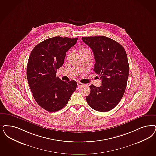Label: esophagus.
<instances>
[{
  "label": "esophagus",
  "mask_w": 156,
  "mask_h": 156,
  "mask_svg": "<svg viewBox=\"0 0 156 156\" xmlns=\"http://www.w3.org/2000/svg\"><path fill=\"white\" fill-rule=\"evenodd\" d=\"M83 85V84L81 82H78L77 83V86H78V87H81V86H82Z\"/></svg>",
  "instance_id": "34e87169"
}]
</instances>
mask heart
Masks as SVG:
<instances>
[{
    "label": "heart",
    "mask_w": 156,
    "mask_h": 156,
    "mask_svg": "<svg viewBox=\"0 0 156 156\" xmlns=\"http://www.w3.org/2000/svg\"><path fill=\"white\" fill-rule=\"evenodd\" d=\"M90 50H89L88 49L86 48L85 47H81V48L80 49V53L81 52H85L87 51H89Z\"/></svg>",
    "instance_id": "heart-1"
}]
</instances>
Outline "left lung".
Returning <instances> with one entry per match:
<instances>
[{
  "label": "left lung",
  "mask_w": 156,
  "mask_h": 156,
  "mask_svg": "<svg viewBox=\"0 0 156 156\" xmlns=\"http://www.w3.org/2000/svg\"><path fill=\"white\" fill-rule=\"evenodd\" d=\"M90 47L95 59L94 71L100 76L101 86L91 85L86 101L93 109L107 112L115 107L123 96L129 77V65L123 46L105 36L82 37Z\"/></svg>",
  "instance_id": "1"
}]
</instances>
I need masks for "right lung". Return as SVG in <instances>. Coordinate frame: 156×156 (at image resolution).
<instances>
[{"label": "right lung", "mask_w": 156, "mask_h": 156, "mask_svg": "<svg viewBox=\"0 0 156 156\" xmlns=\"http://www.w3.org/2000/svg\"><path fill=\"white\" fill-rule=\"evenodd\" d=\"M77 40L59 36L48 38L37 44L29 58L27 75L33 96L48 112L65 107L76 90V81H62L56 74L64 63L66 52Z\"/></svg>", "instance_id": "1"}]
</instances>
